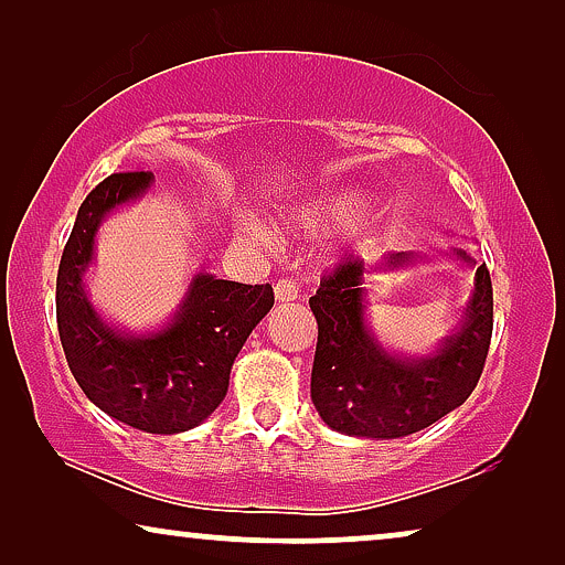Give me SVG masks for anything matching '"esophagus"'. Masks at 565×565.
<instances>
[{"label": "esophagus", "mask_w": 565, "mask_h": 565, "mask_svg": "<svg viewBox=\"0 0 565 565\" xmlns=\"http://www.w3.org/2000/svg\"><path fill=\"white\" fill-rule=\"evenodd\" d=\"M275 298L280 300V303H288V300L300 298L298 285L292 282V280H288V277H285V280H277L275 282Z\"/></svg>", "instance_id": "esophagus-1"}]
</instances>
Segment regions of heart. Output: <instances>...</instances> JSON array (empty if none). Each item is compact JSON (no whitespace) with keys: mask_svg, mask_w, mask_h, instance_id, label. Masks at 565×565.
I'll return each mask as SVG.
<instances>
[{"mask_svg":"<svg viewBox=\"0 0 565 565\" xmlns=\"http://www.w3.org/2000/svg\"><path fill=\"white\" fill-rule=\"evenodd\" d=\"M365 211V198L352 190H334L321 192L296 203L285 213V226L298 236H323L334 234V231L350 226ZM249 231L262 242H269V231H265L257 223H252Z\"/></svg>","mask_w":565,"mask_h":565,"instance_id":"heart-1","label":"heart"}]
</instances>
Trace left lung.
I'll use <instances>...</instances> for the list:
<instances>
[{"mask_svg": "<svg viewBox=\"0 0 565 565\" xmlns=\"http://www.w3.org/2000/svg\"><path fill=\"white\" fill-rule=\"evenodd\" d=\"M455 257L476 265L462 249ZM414 262L412 252L385 254L375 273ZM319 323L311 401L331 429L352 437L396 439L414 435L466 404L483 373L493 331L491 275L476 269L460 329L427 358H398L365 323V262L344 259L323 275L308 300Z\"/></svg>", "mask_w": 565, "mask_h": 565, "instance_id": "left-lung-1", "label": "left lung"}]
</instances>
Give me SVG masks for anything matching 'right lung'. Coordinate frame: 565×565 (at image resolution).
<instances>
[{
  "mask_svg": "<svg viewBox=\"0 0 565 565\" xmlns=\"http://www.w3.org/2000/svg\"><path fill=\"white\" fill-rule=\"evenodd\" d=\"M149 172L110 174L84 200L56 277V321L72 375L92 404L128 427L177 435L203 424L228 391V375L252 329L275 303L273 285L192 277L180 311L153 334H126L99 319L84 292L105 215L141 198Z\"/></svg>",
  "mask_w": 565,
  "mask_h": 565,
  "instance_id": "add662e5",
  "label": "right lung"
}]
</instances>
